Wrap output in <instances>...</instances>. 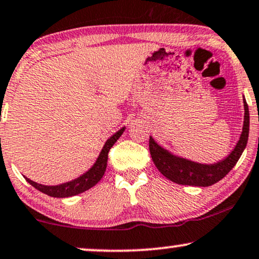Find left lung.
Instances as JSON below:
<instances>
[{
  "label": "left lung",
  "mask_w": 259,
  "mask_h": 259,
  "mask_svg": "<svg viewBox=\"0 0 259 259\" xmlns=\"http://www.w3.org/2000/svg\"><path fill=\"white\" fill-rule=\"evenodd\" d=\"M244 103V122L242 133L238 139L236 146L231 153L214 163H200L188 158L179 156L171 153L161 144H158L153 137L149 139V150L151 158L160 173L178 185L196 186V187H208L222 180L226 174L236 165L245 149L249 140L250 130V113L245 97L243 96Z\"/></svg>",
  "instance_id": "left-lung-1"
}]
</instances>
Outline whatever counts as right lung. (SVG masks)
Instances as JSON below:
<instances>
[{"mask_svg":"<svg viewBox=\"0 0 259 259\" xmlns=\"http://www.w3.org/2000/svg\"><path fill=\"white\" fill-rule=\"evenodd\" d=\"M125 130V126L120 127L118 132L113 134L112 136H110L104 146H103L101 153H99L97 160L92 167L89 170H86L84 174H81L80 177L73 179V180L64 182V184L55 185V186H47V185H41L37 182L30 180V179L26 178L28 184L33 186L34 188H36L37 191L45 193V194L53 196V198H68V196H73L80 193L88 191V189L92 188L95 185H97L101 179L104 175L106 170V164H108V154L111 147L117 142V140L122 136V134Z\"/></svg>","mask_w":259,"mask_h":259,"instance_id":"obj_1","label":"right lung"}]
</instances>
